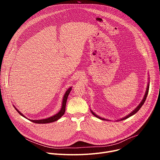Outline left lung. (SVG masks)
<instances>
[{"instance_id": "left-lung-1", "label": "left lung", "mask_w": 160, "mask_h": 160, "mask_svg": "<svg viewBox=\"0 0 160 160\" xmlns=\"http://www.w3.org/2000/svg\"><path fill=\"white\" fill-rule=\"evenodd\" d=\"M148 90H149V82H148V86H147V90H146V92H145V96H144V97H143V98H142V101L141 102V103L138 105V106L135 109V110H134L133 112H132L130 113H129L128 115H127L126 117H124V118H122V119H120L121 121H122V120H124V119H127V118H128V117H131V116H132V115H133L135 113H136L139 110V109L142 107V106L143 105V104L145 103V100H146V98H147V95H148ZM91 113H92V114H93L94 116H95L96 117H97V118H98V119H101V120H102V121H108V119H104V118H102V117H100L99 116H98L97 115H96L93 111H91ZM119 120V121H120Z\"/></svg>"}]
</instances>
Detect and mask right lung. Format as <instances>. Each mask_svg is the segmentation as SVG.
<instances>
[{
  "label": "right lung",
  "mask_w": 160,
  "mask_h": 160,
  "mask_svg": "<svg viewBox=\"0 0 160 160\" xmlns=\"http://www.w3.org/2000/svg\"><path fill=\"white\" fill-rule=\"evenodd\" d=\"M72 89V88H69L67 90V91L65 92V93L63 96V100H62V108L61 110H60V112H59L58 113H56V115L50 117H48V118L47 119H41V120H30L29 119L30 121L34 122V123H38V124H45V123H50V122H54V121H58L59 119L60 118V117H62L64 113H65V106H66V102H67V97H68V95H69L70 93V91H71ZM14 108H15V110L18 111V112L21 115H22L23 117H25V118H27L26 117H25L22 113H21L18 109H17L15 106Z\"/></svg>",
  "instance_id": "right-lung-1"
}]
</instances>
